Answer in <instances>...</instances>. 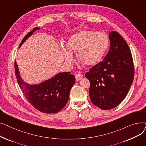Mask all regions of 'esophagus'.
Segmentation results:
<instances>
[{
  "label": "esophagus",
  "mask_w": 146,
  "mask_h": 146,
  "mask_svg": "<svg viewBox=\"0 0 146 146\" xmlns=\"http://www.w3.org/2000/svg\"><path fill=\"white\" fill-rule=\"evenodd\" d=\"M83 77V76L80 74V73H78V74H76L75 75V78H76V80L77 81H79L80 80H81Z\"/></svg>",
  "instance_id": "34e87169"
}]
</instances>
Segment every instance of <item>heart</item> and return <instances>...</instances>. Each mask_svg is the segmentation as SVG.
I'll list each match as a JSON object with an SVG mask.
<instances>
[{
  "instance_id": "1",
  "label": "heart",
  "mask_w": 146,
  "mask_h": 146,
  "mask_svg": "<svg viewBox=\"0 0 146 146\" xmlns=\"http://www.w3.org/2000/svg\"><path fill=\"white\" fill-rule=\"evenodd\" d=\"M108 44V38L104 33L81 31L69 38L67 46L62 48L65 62L72 66L74 61L73 53L77 52L81 64L86 67L94 66L103 58Z\"/></svg>"
}]
</instances>
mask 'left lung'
I'll return each instance as SVG.
<instances>
[{"mask_svg":"<svg viewBox=\"0 0 146 146\" xmlns=\"http://www.w3.org/2000/svg\"><path fill=\"white\" fill-rule=\"evenodd\" d=\"M109 38L108 54L85 74L90 82L91 101L104 110L114 108L124 100L134 75L131 51L124 38L116 31L110 33Z\"/></svg>","mask_w":146,"mask_h":146,"instance_id":"8db88e82","label":"left lung"}]
</instances>
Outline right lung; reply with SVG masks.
Segmentation results:
<instances>
[{"instance_id":"add662e5","label":"right lung","mask_w":146,"mask_h":146,"mask_svg":"<svg viewBox=\"0 0 146 146\" xmlns=\"http://www.w3.org/2000/svg\"><path fill=\"white\" fill-rule=\"evenodd\" d=\"M40 29L36 27L28 33L21 41L19 48ZM15 72L19 87L28 102L35 109L45 113H55L64 108L68 102L70 90L75 83L74 76L70 72H60L39 84H28L21 78L16 61Z\"/></svg>"}]
</instances>
